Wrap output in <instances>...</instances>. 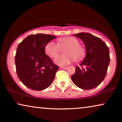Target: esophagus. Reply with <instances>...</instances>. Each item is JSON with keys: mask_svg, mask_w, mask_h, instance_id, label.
<instances>
[{"mask_svg": "<svg viewBox=\"0 0 122 122\" xmlns=\"http://www.w3.org/2000/svg\"><path fill=\"white\" fill-rule=\"evenodd\" d=\"M60 68H62V69H64V70H66V69H67V67H62V66H61Z\"/></svg>", "mask_w": 122, "mask_h": 122, "instance_id": "1", "label": "esophagus"}]
</instances>
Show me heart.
I'll list each match as a JSON object with an SVG mask.
<instances>
[{
    "label": "heart",
    "mask_w": 122,
    "mask_h": 122,
    "mask_svg": "<svg viewBox=\"0 0 122 122\" xmlns=\"http://www.w3.org/2000/svg\"><path fill=\"white\" fill-rule=\"evenodd\" d=\"M64 49L65 54L54 60L56 64L60 66H66L76 61H80L85 56V48L79 44L77 39L72 36L61 37L57 39V43L50 41L46 45L45 52L50 57L55 58Z\"/></svg>",
    "instance_id": "1"
}]
</instances>
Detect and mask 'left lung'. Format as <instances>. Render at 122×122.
<instances>
[{
    "label": "left lung",
    "instance_id": "1",
    "mask_svg": "<svg viewBox=\"0 0 122 122\" xmlns=\"http://www.w3.org/2000/svg\"><path fill=\"white\" fill-rule=\"evenodd\" d=\"M74 36L83 41L86 55L80 65L82 68L76 67L71 79L79 88L91 90L100 85L105 78L110 62L109 49L100 38L91 34L81 32Z\"/></svg>",
    "mask_w": 122,
    "mask_h": 122
}]
</instances>
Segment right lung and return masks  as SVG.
<instances>
[{
  "label": "right lung",
  "instance_id": "1",
  "mask_svg": "<svg viewBox=\"0 0 122 122\" xmlns=\"http://www.w3.org/2000/svg\"><path fill=\"white\" fill-rule=\"evenodd\" d=\"M56 37L44 34L30 35L19 44L15 57L16 73L28 88L41 91L52 83L59 66L45 54V49Z\"/></svg>",
  "mask_w": 122,
  "mask_h": 122
}]
</instances>
